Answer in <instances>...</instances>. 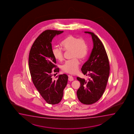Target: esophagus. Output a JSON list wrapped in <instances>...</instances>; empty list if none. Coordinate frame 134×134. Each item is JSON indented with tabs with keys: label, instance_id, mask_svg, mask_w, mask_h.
I'll return each instance as SVG.
<instances>
[{
	"label": "esophagus",
	"instance_id": "34e87169",
	"mask_svg": "<svg viewBox=\"0 0 134 134\" xmlns=\"http://www.w3.org/2000/svg\"><path fill=\"white\" fill-rule=\"evenodd\" d=\"M68 80H69V81H73L74 80L73 77L72 76H71V75H68Z\"/></svg>",
	"mask_w": 134,
	"mask_h": 134
}]
</instances>
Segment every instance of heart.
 Listing matches in <instances>:
<instances>
[{
    "label": "heart",
    "instance_id": "1",
    "mask_svg": "<svg viewBox=\"0 0 134 134\" xmlns=\"http://www.w3.org/2000/svg\"><path fill=\"white\" fill-rule=\"evenodd\" d=\"M60 45L65 51H71V60L67 61L62 66L64 71L69 74H75L78 70L80 62L76 58L81 60L86 59L88 54V47L83 38H78L73 35H69L61 42ZM53 56L58 60H62L64 53L58 48L52 50Z\"/></svg>",
    "mask_w": 134,
    "mask_h": 134
}]
</instances>
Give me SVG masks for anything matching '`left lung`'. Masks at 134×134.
I'll return each instance as SVG.
<instances>
[{
    "mask_svg": "<svg viewBox=\"0 0 134 134\" xmlns=\"http://www.w3.org/2000/svg\"><path fill=\"white\" fill-rule=\"evenodd\" d=\"M91 35L93 48L88 60L81 69L88 80L77 77L81 86L77 91L78 98L85 104H92L98 101L106 87L109 75L110 66L106 50L101 40L94 33L85 31Z\"/></svg>",
    "mask_w": 134,
    "mask_h": 134,
    "instance_id": "obj_1",
    "label": "left lung"
}]
</instances>
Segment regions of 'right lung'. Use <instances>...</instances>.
Returning a JSON list of instances; mask_svg holds the SVG:
<instances>
[{
    "mask_svg": "<svg viewBox=\"0 0 134 134\" xmlns=\"http://www.w3.org/2000/svg\"><path fill=\"white\" fill-rule=\"evenodd\" d=\"M63 32L51 30L42 32L30 51L28 63L32 81L42 98L50 104L60 103L68 82L66 74L58 75L57 80L52 79L53 73L59 72V69L55 64L56 61L53 54L52 41L56 35Z\"/></svg>",
    "mask_w": 134,
    "mask_h": 134,
    "instance_id": "add662e5",
    "label": "right lung"
}]
</instances>
